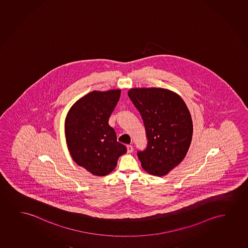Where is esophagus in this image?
Listing matches in <instances>:
<instances>
[{"label": "esophagus", "mask_w": 248, "mask_h": 248, "mask_svg": "<svg viewBox=\"0 0 248 248\" xmlns=\"http://www.w3.org/2000/svg\"><path fill=\"white\" fill-rule=\"evenodd\" d=\"M127 152H128V153H131V152H133L132 145H127Z\"/></svg>", "instance_id": "obj_1"}]
</instances>
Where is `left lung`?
Segmentation results:
<instances>
[{
	"label": "left lung",
	"instance_id": "8db88e82",
	"mask_svg": "<svg viewBox=\"0 0 248 248\" xmlns=\"http://www.w3.org/2000/svg\"><path fill=\"white\" fill-rule=\"evenodd\" d=\"M141 115L147 147L138 151L143 169L154 176H165L184 160L188 151L193 122L182 97L164 88H132L128 92Z\"/></svg>",
	"mask_w": 248,
	"mask_h": 248
}]
</instances>
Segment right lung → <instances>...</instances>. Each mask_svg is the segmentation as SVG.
I'll return each mask as SVG.
<instances>
[{"mask_svg": "<svg viewBox=\"0 0 248 248\" xmlns=\"http://www.w3.org/2000/svg\"><path fill=\"white\" fill-rule=\"evenodd\" d=\"M120 93L119 89L89 93L73 104L65 119L64 133L71 157L94 176L113 171L119 156L127 151L108 124Z\"/></svg>", "mask_w": 248, "mask_h": 248, "instance_id": "obj_1", "label": "right lung"}]
</instances>
